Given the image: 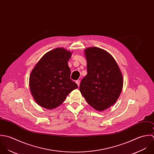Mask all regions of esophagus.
I'll use <instances>...</instances> for the list:
<instances>
[{
	"instance_id": "1",
	"label": "esophagus",
	"mask_w": 154,
	"mask_h": 154,
	"mask_svg": "<svg viewBox=\"0 0 154 154\" xmlns=\"http://www.w3.org/2000/svg\"><path fill=\"white\" fill-rule=\"evenodd\" d=\"M80 80H76V82H76V83H77V85H78V86H80Z\"/></svg>"
}]
</instances>
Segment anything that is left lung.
Returning <instances> with one entry per match:
<instances>
[{
  "instance_id": "1",
  "label": "left lung",
  "mask_w": 154,
  "mask_h": 154,
  "mask_svg": "<svg viewBox=\"0 0 154 154\" xmlns=\"http://www.w3.org/2000/svg\"><path fill=\"white\" fill-rule=\"evenodd\" d=\"M88 74L82 79L80 91L88 103L102 111L114 105L123 88V75L114 58L96 47L85 51Z\"/></svg>"
}]
</instances>
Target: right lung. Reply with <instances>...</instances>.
Returning a JSON list of instances; mask_svg holds the SVG:
<instances>
[{
    "instance_id": "obj_1",
    "label": "right lung",
    "mask_w": 154,
    "mask_h": 154,
    "mask_svg": "<svg viewBox=\"0 0 154 154\" xmlns=\"http://www.w3.org/2000/svg\"><path fill=\"white\" fill-rule=\"evenodd\" d=\"M71 52L57 48L46 53L31 71L29 86L35 102L43 108L52 109L60 106L68 94L78 88L70 79L68 61Z\"/></svg>"
}]
</instances>
